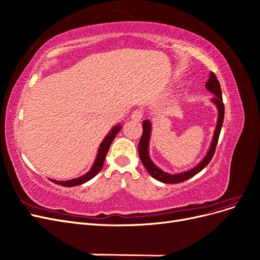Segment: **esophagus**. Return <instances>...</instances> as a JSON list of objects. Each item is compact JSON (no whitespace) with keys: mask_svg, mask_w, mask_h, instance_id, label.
<instances>
[{"mask_svg":"<svg viewBox=\"0 0 260 260\" xmlns=\"http://www.w3.org/2000/svg\"><path fill=\"white\" fill-rule=\"evenodd\" d=\"M142 117H143V112L140 111V109H137V111L131 113V118L136 121H140L142 119Z\"/></svg>","mask_w":260,"mask_h":260,"instance_id":"obj_1","label":"esophagus"}]
</instances>
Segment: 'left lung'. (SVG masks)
<instances>
[{
	"instance_id": "obj_1",
	"label": "left lung",
	"mask_w": 260,
	"mask_h": 260,
	"mask_svg": "<svg viewBox=\"0 0 260 260\" xmlns=\"http://www.w3.org/2000/svg\"><path fill=\"white\" fill-rule=\"evenodd\" d=\"M206 89L209 92L215 94V96L211 99V102L212 103H215L218 108V121H217V127L215 129L214 138H212L211 144H210V147L208 149L206 156L204 157V159L194 168L187 170V171H184V172H181V174L170 175L157 167L156 165L151 160V158H149V154H148V143H149V137H151L152 124L148 120H144L142 123L143 133H142V137H141L140 142H139L140 158H141V161L143 162L145 169L148 171V174L151 175L154 179L160 181V182L174 184V183H180V182H183V181H186L187 179H190V178L194 177L195 175H198L200 171H202L204 168H205L209 164V161L211 160L212 156H214V154H215L216 146L218 143V139L220 136V131H221L223 118H224V105L222 102L221 88H220V83L217 80V77L214 73H210L209 79L206 82Z\"/></svg>"
}]
</instances>
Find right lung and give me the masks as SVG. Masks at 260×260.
Segmentation results:
<instances>
[{
    "instance_id": "add662e5",
    "label": "right lung",
    "mask_w": 260,
    "mask_h": 260,
    "mask_svg": "<svg viewBox=\"0 0 260 260\" xmlns=\"http://www.w3.org/2000/svg\"><path fill=\"white\" fill-rule=\"evenodd\" d=\"M120 129H121V125L117 124L111 131H109V133L105 137V139L103 140V142L101 143V145L99 147L96 158H95V161H94V164H93L92 168L88 172H86L85 175H83L79 178H77V179L68 180V181H57V180H52V179H50V180L52 181V182L56 183L58 185L70 187V186H76V185H80L82 183H85L86 181H89L90 179L95 177L99 174V172L102 170V167H103V165H104L105 157L107 155L109 146H111L115 137L117 136V133L120 131Z\"/></svg>"
}]
</instances>
